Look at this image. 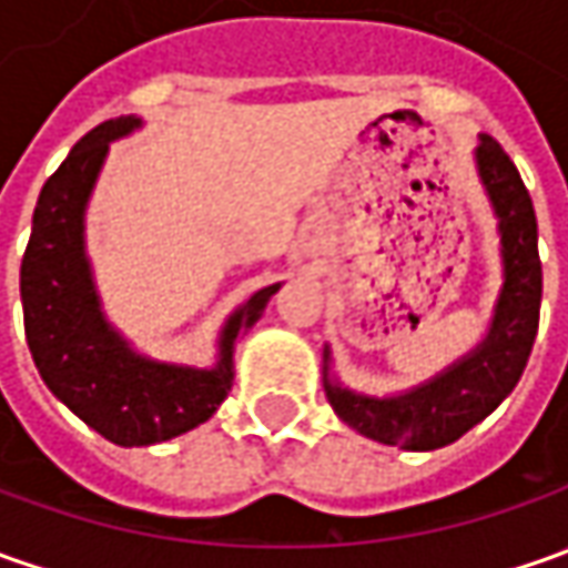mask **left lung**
Masks as SVG:
<instances>
[{
	"label": "left lung",
	"instance_id": "left-lung-1",
	"mask_svg": "<svg viewBox=\"0 0 568 568\" xmlns=\"http://www.w3.org/2000/svg\"><path fill=\"white\" fill-rule=\"evenodd\" d=\"M484 194L497 216L503 285L480 343L412 389L371 396L333 374V352L323 345V389L333 412L352 430L383 446L430 453L456 443L516 389L538 336L540 257L538 220L521 175L494 138L480 134L475 150Z\"/></svg>",
	"mask_w": 568,
	"mask_h": 568
}]
</instances>
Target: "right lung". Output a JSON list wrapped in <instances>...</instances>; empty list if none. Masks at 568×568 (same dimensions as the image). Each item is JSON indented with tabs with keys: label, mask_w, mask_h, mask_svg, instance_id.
<instances>
[{
	"label": "right lung",
	"mask_w": 568,
	"mask_h": 568,
	"mask_svg": "<svg viewBox=\"0 0 568 568\" xmlns=\"http://www.w3.org/2000/svg\"><path fill=\"white\" fill-rule=\"evenodd\" d=\"M144 125L119 115L88 131L40 191L21 261L30 355L50 393L115 446H153L213 418L235 377V343L261 321L283 283L264 285L225 317L210 367L138 352L103 311L84 216L109 144Z\"/></svg>",
	"instance_id": "right-lung-1"
}]
</instances>
